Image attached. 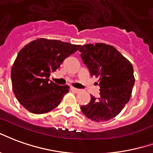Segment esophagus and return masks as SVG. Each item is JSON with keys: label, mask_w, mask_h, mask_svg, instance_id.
I'll return each mask as SVG.
<instances>
[{"label": "esophagus", "mask_w": 153, "mask_h": 153, "mask_svg": "<svg viewBox=\"0 0 153 153\" xmlns=\"http://www.w3.org/2000/svg\"><path fill=\"white\" fill-rule=\"evenodd\" d=\"M71 90H72V91H74L75 93H79V92L81 91V90H79V89H76V88H74V87L71 88Z\"/></svg>", "instance_id": "esophagus-1"}]
</instances>
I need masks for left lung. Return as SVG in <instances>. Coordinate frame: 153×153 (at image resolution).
<instances>
[{
    "label": "left lung",
    "mask_w": 153,
    "mask_h": 153,
    "mask_svg": "<svg viewBox=\"0 0 153 153\" xmlns=\"http://www.w3.org/2000/svg\"><path fill=\"white\" fill-rule=\"evenodd\" d=\"M79 51L91 76L100 78V98L91 95L90 102L81 107V112L92 121H108L130 100L135 81L133 66L116 48L104 43L84 45Z\"/></svg>",
    "instance_id": "left-lung-1"
}]
</instances>
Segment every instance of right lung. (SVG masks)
<instances>
[{
  "label": "right lung",
  "instance_id": "obj_1",
  "mask_svg": "<svg viewBox=\"0 0 153 153\" xmlns=\"http://www.w3.org/2000/svg\"><path fill=\"white\" fill-rule=\"evenodd\" d=\"M79 47L58 40L39 38L21 49L11 69V81L14 95L27 111L43 114L61 102L69 86L59 85L49 77Z\"/></svg>",
  "mask_w": 153,
  "mask_h": 153
}]
</instances>
